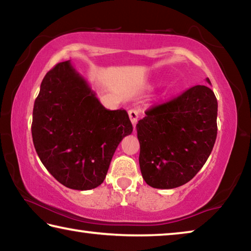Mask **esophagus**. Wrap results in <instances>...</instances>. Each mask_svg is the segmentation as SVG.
<instances>
[{
    "label": "esophagus",
    "mask_w": 251,
    "mask_h": 251,
    "mask_svg": "<svg viewBox=\"0 0 251 251\" xmlns=\"http://www.w3.org/2000/svg\"><path fill=\"white\" fill-rule=\"evenodd\" d=\"M128 116H129V120L131 122V124H133L134 126L136 125V123H137L138 121V117H139V112L137 109H129L128 110Z\"/></svg>",
    "instance_id": "1"
}]
</instances>
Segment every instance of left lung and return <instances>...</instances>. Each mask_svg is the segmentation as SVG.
Returning <instances> with one entry per match:
<instances>
[{
  "mask_svg": "<svg viewBox=\"0 0 251 251\" xmlns=\"http://www.w3.org/2000/svg\"><path fill=\"white\" fill-rule=\"evenodd\" d=\"M206 82L210 84L209 78ZM218 103L208 85H196L145 112L136 125L139 167L147 185L172 189L193 179L217 137Z\"/></svg>",
  "mask_w": 251,
  "mask_h": 251,
  "instance_id": "1",
  "label": "left lung"
}]
</instances>
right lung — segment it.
Returning a JSON list of instances; mask_svg holds the SVG:
<instances>
[{
    "instance_id": "obj_1",
    "label": "right lung",
    "mask_w": 251,
    "mask_h": 251,
    "mask_svg": "<svg viewBox=\"0 0 251 251\" xmlns=\"http://www.w3.org/2000/svg\"><path fill=\"white\" fill-rule=\"evenodd\" d=\"M131 131L126 110L106 109L71 61L58 63L42 80L33 108L34 147L67 188L100 186L117 146Z\"/></svg>"
}]
</instances>
